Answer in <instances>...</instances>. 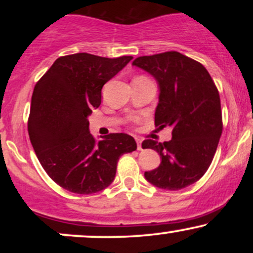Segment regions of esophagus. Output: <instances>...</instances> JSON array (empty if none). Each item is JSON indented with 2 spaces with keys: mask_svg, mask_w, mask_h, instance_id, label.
Masks as SVG:
<instances>
[{
  "mask_svg": "<svg viewBox=\"0 0 253 253\" xmlns=\"http://www.w3.org/2000/svg\"><path fill=\"white\" fill-rule=\"evenodd\" d=\"M135 140H136V145H138V150L139 151L143 150V145H141V144H143V140H141L140 138H138V136L135 138Z\"/></svg>",
  "mask_w": 253,
  "mask_h": 253,
  "instance_id": "obj_1",
  "label": "esophagus"
}]
</instances>
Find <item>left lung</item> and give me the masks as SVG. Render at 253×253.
I'll list each match as a JSON object with an SVG mask.
<instances>
[{
	"mask_svg": "<svg viewBox=\"0 0 253 253\" xmlns=\"http://www.w3.org/2000/svg\"><path fill=\"white\" fill-rule=\"evenodd\" d=\"M159 88L155 124L170 127L169 141H143V149L161 156V164L145 178L165 190H181L199 181L208 170L222 133L220 96L205 66L176 51L136 58Z\"/></svg>",
	"mask_w": 253,
	"mask_h": 253,
	"instance_id": "8db88e82",
	"label": "left lung"
}]
</instances>
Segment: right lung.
Masks as SVG:
<instances>
[{
    "label": "right lung",
    "mask_w": 253,
    "mask_h": 253,
    "mask_svg": "<svg viewBox=\"0 0 253 253\" xmlns=\"http://www.w3.org/2000/svg\"><path fill=\"white\" fill-rule=\"evenodd\" d=\"M132 58L59 57L34 86L28 134L43 170L64 189L83 195L106 189L120 156L136 150L134 138L126 133L96 141L88 120L101 104L102 86Z\"/></svg>",
    "instance_id": "right-lung-1"
}]
</instances>
